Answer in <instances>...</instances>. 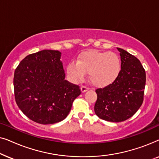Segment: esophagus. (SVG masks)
Wrapping results in <instances>:
<instances>
[{
  "label": "esophagus",
  "instance_id": "34e87169",
  "mask_svg": "<svg viewBox=\"0 0 159 159\" xmlns=\"http://www.w3.org/2000/svg\"><path fill=\"white\" fill-rule=\"evenodd\" d=\"M88 90H89V88H88V87H86V86H82V87H81V91H82V93L86 92V91Z\"/></svg>",
  "mask_w": 159,
  "mask_h": 159
}]
</instances>
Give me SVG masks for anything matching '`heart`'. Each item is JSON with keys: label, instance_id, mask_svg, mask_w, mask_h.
Here are the masks:
<instances>
[{"label": "heart", "instance_id": "heart-1", "mask_svg": "<svg viewBox=\"0 0 159 159\" xmlns=\"http://www.w3.org/2000/svg\"><path fill=\"white\" fill-rule=\"evenodd\" d=\"M121 69L120 57L116 53L91 50L80 54L76 62H69L66 73L74 83L82 82L88 73L93 85L104 87L115 81Z\"/></svg>", "mask_w": 159, "mask_h": 159}]
</instances>
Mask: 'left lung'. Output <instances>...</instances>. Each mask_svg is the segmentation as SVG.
Segmentation results:
<instances>
[{
    "instance_id": "8db88e82",
    "label": "left lung",
    "mask_w": 159,
    "mask_h": 159,
    "mask_svg": "<svg viewBox=\"0 0 159 159\" xmlns=\"http://www.w3.org/2000/svg\"><path fill=\"white\" fill-rule=\"evenodd\" d=\"M117 49L121 56L120 74L111 84L95 90V114L111 122L127 120L138 111L143 101L146 80L140 61L125 50Z\"/></svg>"
}]
</instances>
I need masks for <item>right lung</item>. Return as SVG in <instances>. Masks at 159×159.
<instances>
[{"mask_svg":"<svg viewBox=\"0 0 159 159\" xmlns=\"http://www.w3.org/2000/svg\"><path fill=\"white\" fill-rule=\"evenodd\" d=\"M61 53L43 50L30 54L16 67L14 77L16 103L34 122L51 125L64 120L80 87L65 80Z\"/></svg>","mask_w":159,"mask_h":159,"instance_id":"obj_1","label":"right lung"}]
</instances>
